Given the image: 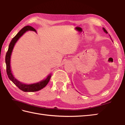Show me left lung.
I'll list each match as a JSON object with an SVG mask.
<instances>
[{"mask_svg": "<svg viewBox=\"0 0 125 125\" xmlns=\"http://www.w3.org/2000/svg\"><path fill=\"white\" fill-rule=\"evenodd\" d=\"M103 30H104V31L105 32H106V33H108V32H107V31L105 29V28H103Z\"/></svg>", "mask_w": 125, "mask_h": 125, "instance_id": "left-lung-1", "label": "left lung"}]
</instances>
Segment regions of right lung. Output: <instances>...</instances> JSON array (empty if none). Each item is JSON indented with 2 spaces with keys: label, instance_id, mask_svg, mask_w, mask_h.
<instances>
[{
  "label": "right lung",
  "instance_id": "right-lung-1",
  "mask_svg": "<svg viewBox=\"0 0 125 125\" xmlns=\"http://www.w3.org/2000/svg\"><path fill=\"white\" fill-rule=\"evenodd\" d=\"M28 30H32L36 32V30L34 28H32L31 26H25L24 28H23L20 31H19L17 35L13 37L12 40L10 44H9L8 51L7 52L5 56V62L6 65V72L8 74L9 78L15 84L20 90H22L24 92H34L39 91L41 89H43L44 87H45L47 84L48 83V82L50 80L52 74H49L46 79L43 81H41L39 83L32 84H25L21 82L17 81L12 74L11 68H10V58L12 53V51L13 48V47L15 46L16 42L18 40L20 39V37L23 35V34Z\"/></svg>",
  "mask_w": 125,
  "mask_h": 125
}]
</instances>
